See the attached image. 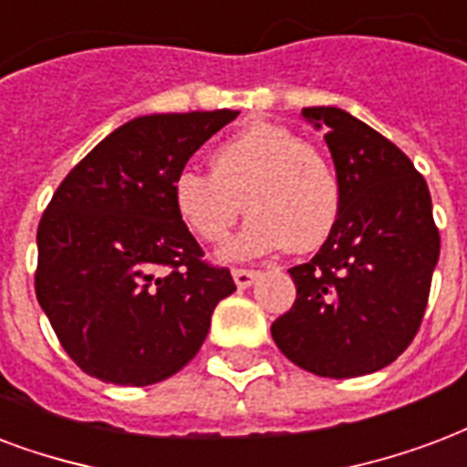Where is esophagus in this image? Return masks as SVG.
<instances>
[{
    "mask_svg": "<svg viewBox=\"0 0 467 467\" xmlns=\"http://www.w3.org/2000/svg\"><path fill=\"white\" fill-rule=\"evenodd\" d=\"M259 272L257 269H233V279L234 284L240 286V289H247V286H252L254 281H257Z\"/></svg>",
    "mask_w": 467,
    "mask_h": 467,
    "instance_id": "34e87169",
    "label": "esophagus"
}]
</instances>
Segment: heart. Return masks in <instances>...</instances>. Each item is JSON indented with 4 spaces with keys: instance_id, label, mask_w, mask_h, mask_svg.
Returning a JSON list of instances; mask_svg holds the SVG:
<instances>
[{
    "instance_id": "obj_1",
    "label": "heart",
    "mask_w": 467,
    "mask_h": 467,
    "mask_svg": "<svg viewBox=\"0 0 467 467\" xmlns=\"http://www.w3.org/2000/svg\"><path fill=\"white\" fill-rule=\"evenodd\" d=\"M210 173L181 171L171 195L183 225L208 244L227 240L244 202L249 220L225 249L227 259L262 257L286 244L313 252L340 223L336 166L284 124H244L213 149Z\"/></svg>"
}]
</instances>
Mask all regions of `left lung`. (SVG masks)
<instances>
[{
  "instance_id": "left-lung-1",
  "label": "left lung",
  "mask_w": 467,
  "mask_h": 467,
  "mask_svg": "<svg viewBox=\"0 0 467 467\" xmlns=\"http://www.w3.org/2000/svg\"><path fill=\"white\" fill-rule=\"evenodd\" d=\"M343 186L336 233L306 265L291 266L296 301L272 337L313 375L360 377L387 368L421 328L441 234L431 193L389 139L337 107H306Z\"/></svg>"
}]
</instances>
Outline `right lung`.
Listing matches in <instances>:
<instances>
[{
	"label": "right lung",
	"mask_w": 467,
	"mask_h": 467,
	"mask_svg": "<svg viewBox=\"0 0 467 467\" xmlns=\"http://www.w3.org/2000/svg\"><path fill=\"white\" fill-rule=\"evenodd\" d=\"M240 112L147 115L99 141L38 223L36 298L90 377L147 387L176 375L234 291L173 208L188 159Z\"/></svg>",
	"instance_id": "1"
}]
</instances>
